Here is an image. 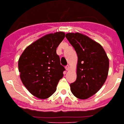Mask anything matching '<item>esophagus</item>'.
Wrapping results in <instances>:
<instances>
[{
	"instance_id": "1",
	"label": "esophagus",
	"mask_w": 124,
	"mask_h": 124,
	"mask_svg": "<svg viewBox=\"0 0 124 124\" xmlns=\"http://www.w3.org/2000/svg\"><path fill=\"white\" fill-rule=\"evenodd\" d=\"M65 68H66V70H67V71L70 70V67H69V66H68V65L66 66V67H65Z\"/></svg>"
}]
</instances>
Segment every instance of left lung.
<instances>
[{"instance_id":"1","label":"left lung","mask_w":124,"mask_h":124,"mask_svg":"<svg viewBox=\"0 0 124 124\" xmlns=\"http://www.w3.org/2000/svg\"><path fill=\"white\" fill-rule=\"evenodd\" d=\"M66 38L78 54L77 79L70 84L76 97L87 99L101 88L109 71V59L99 43L79 32H69Z\"/></svg>"}]
</instances>
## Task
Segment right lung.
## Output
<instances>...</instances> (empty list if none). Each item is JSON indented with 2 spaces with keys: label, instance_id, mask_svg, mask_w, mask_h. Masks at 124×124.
Here are the masks:
<instances>
[{
  "label": "right lung",
  "instance_id": "1",
  "mask_svg": "<svg viewBox=\"0 0 124 124\" xmlns=\"http://www.w3.org/2000/svg\"><path fill=\"white\" fill-rule=\"evenodd\" d=\"M65 37L64 32L46 34L26 47L20 56V78L25 87L36 97H50L63 77L65 69L61 65L56 48Z\"/></svg>",
  "mask_w": 124,
  "mask_h": 124
}]
</instances>
